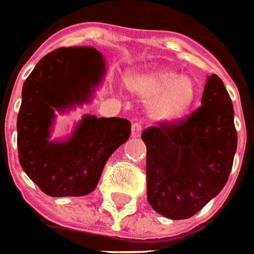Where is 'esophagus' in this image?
Masks as SVG:
<instances>
[{
    "mask_svg": "<svg viewBox=\"0 0 254 254\" xmlns=\"http://www.w3.org/2000/svg\"><path fill=\"white\" fill-rule=\"evenodd\" d=\"M141 131H142V126L139 123H132L131 126V137L132 138H138L141 135Z\"/></svg>",
    "mask_w": 254,
    "mask_h": 254,
    "instance_id": "1",
    "label": "esophagus"
}]
</instances>
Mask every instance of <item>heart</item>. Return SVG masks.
<instances>
[{"instance_id": "heart-1", "label": "heart", "mask_w": 254, "mask_h": 254, "mask_svg": "<svg viewBox=\"0 0 254 254\" xmlns=\"http://www.w3.org/2000/svg\"><path fill=\"white\" fill-rule=\"evenodd\" d=\"M126 88L141 99H148L147 115L156 123H175L185 117L194 103L197 83L172 68H152L130 72Z\"/></svg>"}]
</instances>
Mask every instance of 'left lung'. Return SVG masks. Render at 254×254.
Segmentation results:
<instances>
[{"mask_svg":"<svg viewBox=\"0 0 254 254\" xmlns=\"http://www.w3.org/2000/svg\"><path fill=\"white\" fill-rule=\"evenodd\" d=\"M147 198L171 219L193 217L225 186L238 145L234 106L221 78H207L201 106L178 123L142 131Z\"/></svg>","mask_w":254,"mask_h":254,"instance_id":"1","label":"left lung"}]
</instances>
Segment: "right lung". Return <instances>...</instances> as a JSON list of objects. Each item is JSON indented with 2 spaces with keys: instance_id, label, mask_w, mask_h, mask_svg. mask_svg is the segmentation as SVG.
Segmentation results:
<instances>
[{
  "instance_id": "obj_1",
  "label": "right lung",
  "mask_w": 254,
  "mask_h": 254,
  "mask_svg": "<svg viewBox=\"0 0 254 254\" xmlns=\"http://www.w3.org/2000/svg\"><path fill=\"white\" fill-rule=\"evenodd\" d=\"M106 74L103 56L92 47H61L36 64L22 88L18 154L22 169L52 197L92 193L110 155L124 144L131 123L85 115L65 139H50L56 115L89 103Z\"/></svg>"
}]
</instances>
